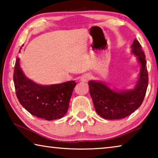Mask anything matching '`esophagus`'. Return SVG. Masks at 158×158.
<instances>
[{
	"label": "esophagus",
	"mask_w": 158,
	"mask_h": 158,
	"mask_svg": "<svg viewBox=\"0 0 158 158\" xmlns=\"http://www.w3.org/2000/svg\"><path fill=\"white\" fill-rule=\"evenodd\" d=\"M90 79V74H85L82 75L80 78V81L82 82H87Z\"/></svg>",
	"instance_id": "1"
}]
</instances>
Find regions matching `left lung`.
Masks as SVG:
<instances>
[{
  "label": "left lung",
  "mask_w": 158,
  "mask_h": 158,
  "mask_svg": "<svg viewBox=\"0 0 158 158\" xmlns=\"http://www.w3.org/2000/svg\"><path fill=\"white\" fill-rule=\"evenodd\" d=\"M131 52L137 56L140 64L138 81L130 90H113L101 81L91 80L89 82V92L95 111L105 119L117 120L127 117L142 104L148 84L145 54L139 42L135 40Z\"/></svg>",
  "instance_id": "8db88e82"
}]
</instances>
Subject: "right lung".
Returning a JSON list of instances; mask_svg holds the SVG:
<instances>
[{"label": "right lung", "mask_w": 158, "mask_h": 158, "mask_svg": "<svg viewBox=\"0 0 158 158\" xmlns=\"http://www.w3.org/2000/svg\"><path fill=\"white\" fill-rule=\"evenodd\" d=\"M13 78L18 100L29 113L47 121L65 116L75 81L47 85L36 84L23 74L19 58L15 63Z\"/></svg>", "instance_id": "add662e5"}]
</instances>
